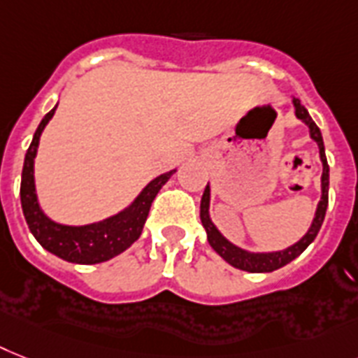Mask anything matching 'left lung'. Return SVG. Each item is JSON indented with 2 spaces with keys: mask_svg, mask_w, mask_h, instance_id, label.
I'll use <instances>...</instances> for the list:
<instances>
[{
  "mask_svg": "<svg viewBox=\"0 0 358 358\" xmlns=\"http://www.w3.org/2000/svg\"><path fill=\"white\" fill-rule=\"evenodd\" d=\"M292 104H294L296 117L301 119V121L309 127L310 138L318 143L322 165H324V173H322V199L320 202H318V208H316L315 219H313V224H310L309 231H307L296 245L289 246V248L280 250V252H261V254H255V252H248V250H243L239 248V246L231 245L224 235L217 229V226L211 222V219H209V184L206 185L202 200H200V220H202V226L206 228L208 243L211 245V248H213L226 263H229L231 266H235V268L252 272V274L274 272V270L281 268V266L289 264L292 259H296V257H298V255L316 239V235H318V231H320L322 228V222H324L325 219L327 202H329V165H327V158H325L322 132L320 129L316 127L315 121L310 119L307 108L300 103V99H292Z\"/></svg>",
  "mask_w": 358,
  "mask_h": 358,
  "instance_id": "obj_1",
  "label": "left lung"
}]
</instances>
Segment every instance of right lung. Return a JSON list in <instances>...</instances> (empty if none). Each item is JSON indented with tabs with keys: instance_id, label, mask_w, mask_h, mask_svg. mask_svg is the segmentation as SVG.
Here are the masks:
<instances>
[{
	"instance_id": "obj_1",
	"label": "right lung",
	"mask_w": 358,
	"mask_h": 358,
	"mask_svg": "<svg viewBox=\"0 0 358 358\" xmlns=\"http://www.w3.org/2000/svg\"><path fill=\"white\" fill-rule=\"evenodd\" d=\"M55 110L57 106L49 113H45L42 123L38 124L33 141L25 154L22 185H20L23 217L27 220V226L31 234L34 235V239L60 259L77 264L103 263V261L112 259L124 252L132 243L139 239V235L143 231L145 220L149 217L152 200L156 199V194L164 187L165 182L176 173V169L154 178L129 208H124L113 217L86 226L58 224L42 211L38 204L36 187H34V158H36L38 143H40V136H42L45 124L55 115Z\"/></svg>"
}]
</instances>
